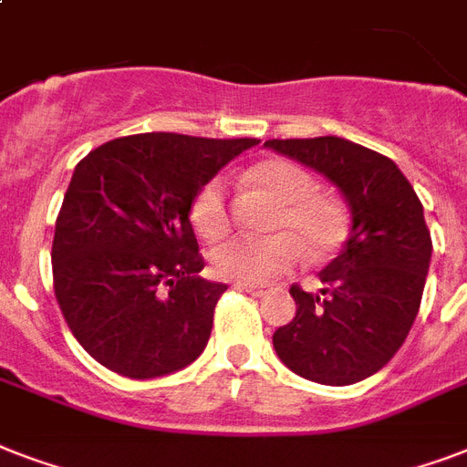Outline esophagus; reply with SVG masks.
<instances>
[{
  "label": "esophagus",
  "instance_id": "1",
  "mask_svg": "<svg viewBox=\"0 0 467 467\" xmlns=\"http://www.w3.org/2000/svg\"><path fill=\"white\" fill-rule=\"evenodd\" d=\"M234 288H240V291H247V293H252V296H256V298H262V296H266V293H269V285H254V284H234Z\"/></svg>",
  "mask_w": 467,
  "mask_h": 467
}]
</instances>
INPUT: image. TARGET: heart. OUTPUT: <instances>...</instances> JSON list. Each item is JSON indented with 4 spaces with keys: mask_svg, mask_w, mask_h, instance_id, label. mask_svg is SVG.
I'll list each match as a JSON object with an SVG mask.
<instances>
[{
    "mask_svg": "<svg viewBox=\"0 0 467 467\" xmlns=\"http://www.w3.org/2000/svg\"><path fill=\"white\" fill-rule=\"evenodd\" d=\"M249 179L281 201L269 237L234 234L211 252L213 271L237 284H264L298 264L306 249L310 256H325L344 237L347 218L339 203L315 193L317 183L306 169L288 160H266L249 171ZM191 223L208 240H218L230 227L227 186L213 176L198 189L191 203Z\"/></svg>",
    "mask_w": 467,
    "mask_h": 467,
    "instance_id": "1",
    "label": "heart"
}]
</instances>
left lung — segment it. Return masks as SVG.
I'll return each mask as SVG.
<instances>
[{
	"instance_id": "left-lung-1",
	"label": "left lung",
	"mask_w": 467,
	"mask_h": 467,
	"mask_svg": "<svg viewBox=\"0 0 467 467\" xmlns=\"http://www.w3.org/2000/svg\"><path fill=\"white\" fill-rule=\"evenodd\" d=\"M264 145L319 171L351 213L344 247L319 271L325 288H291L296 317L274 348L300 378L358 383L398 354L420 312L431 262L424 208L398 164L363 145L337 135Z\"/></svg>"
}]
</instances>
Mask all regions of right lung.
<instances>
[{"mask_svg":"<svg viewBox=\"0 0 467 467\" xmlns=\"http://www.w3.org/2000/svg\"><path fill=\"white\" fill-rule=\"evenodd\" d=\"M256 138L128 135L75 167L53 237V284L69 332L113 373L160 378L203 354L225 284L203 259L191 203Z\"/></svg>","mask_w":467,"mask_h":467,"instance_id":"add662e5","label":"right lung"}]
</instances>
